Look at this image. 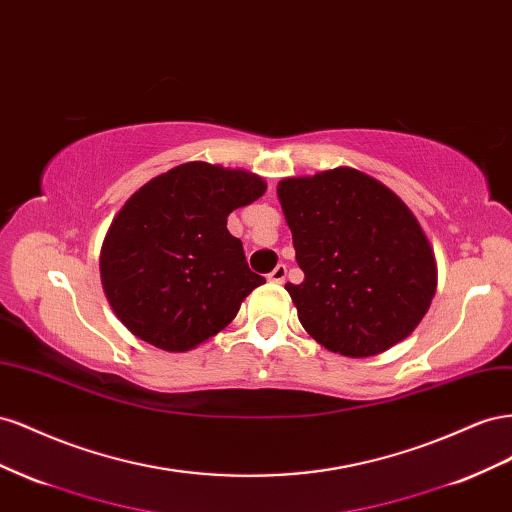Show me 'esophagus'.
Masks as SVG:
<instances>
[{
    "instance_id": "obj_1",
    "label": "esophagus",
    "mask_w": 512,
    "mask_h": 512,
    "mask_svg": "<svg viewBox=\"0 0 512 512\" xmlns=\"http://www.w3.org/2000/svg\"><path fill=\"white\" fill-rule=\"evenodd\" d=\"M285 276H287V266H285V264H279V266H276V268L268 274V281H270V283H283Z\"/></svg>"
}]
</instances>
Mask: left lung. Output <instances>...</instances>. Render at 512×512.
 <instances>
[{
	"label": "left lung",
	"instance_id": "1",
	"mask_svg": "<svg viewBox=\"0 0 512 512\" xmlns=\"http://www.w3.org/2000/svg\"><path fill=\"white\" fill-rule=\"evenodd\" d=\"M279 199L304 272L285 289L304 330L349 358L410 337L437 285L433 251L410 208L349 167L287 178Z\"/></svg>",
	"mask_w": 512,
	"mask_h": 512
}]
</instances>
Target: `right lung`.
I'll return each mask as SVG.
<instances>
[{
    "label": "right lung",
    "instance_id": "obj_1",
    "mask_svg": "<svg viewBox=\"0 0 512 512\" xmlns=\"http://www.w3.org/2000/svg\"><path fill=\"white\" fill-rule=\"evenodd\" d=\"M266 191L255 173L186 163L130 197L109 227L100 279L135 337L188 352L221 332L264 276L246 264L227 216Z\"/></svg>",
    "mask_w": 512,
    "mask_h": 512
}]
</instances>
